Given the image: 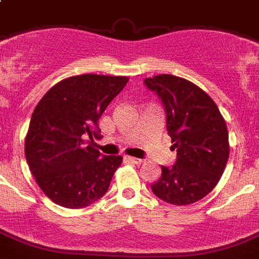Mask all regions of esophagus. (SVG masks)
I'll list each match as a JSON object with an SVG mask.
<instances>
[{
    "instance_id": "1",
    "label": "esophagus",
    "mask_w": 259,
    "mask_h": 259,
    "mask_svg": "<svg viewBox=\"0 0 259 259\" xmlns=\"http://www.w3.org/2000/svg\"><path fill=\"white\" fill-rule=\"evenodd\" d=\"M125 160L129 161V163H133V164H142L143 163L142 159H138V157H133V156H125Z\"/></svg>"
}]
</instances>
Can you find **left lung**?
<instances>
[{
	"label": "left lung",
	"mask_w": 259,
	"mask_h": 259,
	"mask_svg": "<svg viewBox=\"0 0 259 259\" xmlns=\"http://www.w3.org/2000/svg\"><path fill=\"white\" fill-rule=\"evenodd\" d=\"M143 83L161 100L177 151L172 167L161 165L152 193L170 204L194 203L217 186L224 172L229 156L226 121L212 99L184 78L161 74Z\"/></svg>",
	"instance_id": "8db88e82"
}]
</instances>
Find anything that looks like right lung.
Returning a JSON list of instances; mask_svg holds the SVG:
<instances>
[{
    "instance_id": "right-lung-1",
    "label": "right lung",
    "mask_w": 259,
    "mask_h": 259,
    "mask_svg": "<svg viewBox=\"0 0 259 259\" xmlns=\"http://www.w3.org/2000/svg\"><path fill=\"white\" fill-rule=\"evenodd\" d=\"M126 76L83 74L58 82L42 96L30 121L24 154L44 194L66 208H83L107 193L121 156L94 148L99 118Z\"/></svg>"
}]
</instances>
